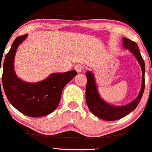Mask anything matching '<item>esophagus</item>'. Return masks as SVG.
<instances>
[{
    "mask_svg": "<svg viewBox=\"0 0 152 152\" xmlns=\"http://www.w3.org/2000/svg\"><path fill=\"white\" fill-rule=\"evenodd\" d=\"M75 70L79 72V73H80V72H82L85 70V66L82 64H77V65H75Z\"/></svg>",
    "mask_w": 152,
    "mask_h": 152,
    "instance_id": "obj_1",
    "label": "esophagus"
}]
</instances>
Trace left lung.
<instances>
[{"mask_svg":"<svg viewBox=\"0 0 152 152\" xmlns=\"http://www.w3.org/2000/svg\"><path fill=\"white\" fill-rule=\"evenodd\" d=\"M123 45L125 48L129 49L136 56L142 68V86L138 96L129 104L121 107H114L104 102L99 96L96 88V82L91 72L86 73L87 86H86V103L93 114L105 121H116L125 117L132 112L140 103L145 88V63L140 54L137 43L128 38H123Z\"/></svg>","mask_w":152,"mask_h":152,"instance_id":"1","label":"left lung"}]
</instances>
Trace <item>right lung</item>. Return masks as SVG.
<instances>
[{
	"label": "right lung",
	"mask_w": 152,
	"mask_h": 152,
	"mask_svg": "<svg viewBox=\"0 0 152 152\" xmlns=\"http://www.w3.org/2000/svg\"><path fill=\"white\" fill-rule=\"evenodd\" d=\"M26 37L27 34L17 37L6 55L3 67V87L8 100L18 111L29 117H41L56 110L64 87L77 73L76 70H70L53 73L37 83L21 81L15 73L14 59L18 45Z\"/></svg>",
	"instance_id": "add662e5"
}]
</instances>
